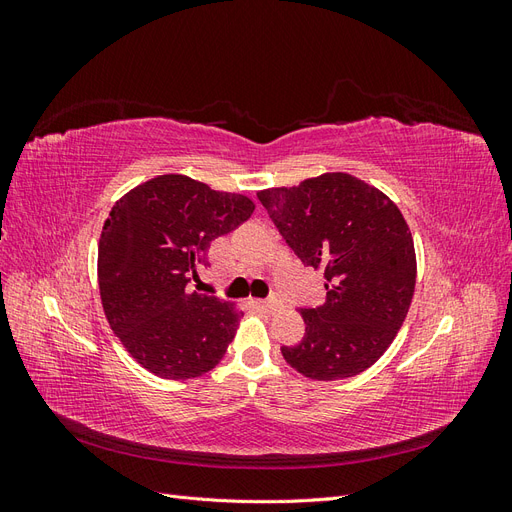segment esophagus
I'll return each instance as SVG.
<instances>
[{
    "mask_svg": "<svg viewBox=\"0 0 512 512\" xmlns=\"http://www.w3.org/2000/svg\"><path fill=\"white\" fill-rule=\"evenodd\" d=\"M254 305H256L258 309H265V312L273 314V312H277V309L282 307V301L277 299V297H271V299H267V301H254Z\"/></svg>",
    "mask_w": 512,
    "mask_h": 512,
    "instance_id": "34e87169",
    "label": "esophagus"
}]
</instances>
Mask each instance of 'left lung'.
Segmentation results:
<instances>
[{
    "mask_svg": "<svg viewBox=\"0 0 512 512\" xmlns=\"http://www.w3.org/2000/svg\"><path fill=\"white\" fill-rule=\"evenodd\" d=\"M258 198L305 267L324 271L327 301L301 309L305 337L284 346L312 380H344L374 365L404 324L416 286L408 222L393 200L348 173H322Z\"/></svg>",
    "mask_w": 512,
    "mask_h": 512,
    "instance_id": "8db88e82",
    "label": "left lung"
}]
</instances>
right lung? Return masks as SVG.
<instances>
[{
	"label": "right lung",
	"mask_w": 512,
	"mask_h": 512,
	"mask_svg": "<svg viewBox=\"0 0 512 512\" xmlns=\"http://www.w3.org/2000/svg\"><path fill=\"white\" fill-rule=\"evenodd\" d=\"M252 198L211 190L188 175H158L121 196L98 243L108 324L153 376L192 380L218 365L243 312L190 290L213 239L254 213Z\"/></svg>",
	"instance_id": "obj_1"
}]
</instances>
